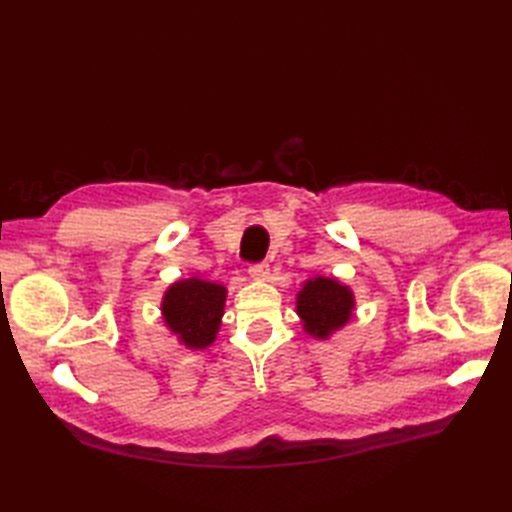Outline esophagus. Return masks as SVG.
<instances>
[{
    "mask_svg": "<svg viewBox=\"0 0 512 512\" xmlns=\"http://www.w3.org/2000/svg\"><path fill=\"white\" fill-rule=\"evenodd\" d=\"M247 271H250V275L254 277V280H267L269 265H267V262H256V265H252Z\"/></svg>",
    "mask_w": 512,
    "mask_h": 512,
    "instance_id": "obj_1",
    "label": "esophagus"
}]
</instances>
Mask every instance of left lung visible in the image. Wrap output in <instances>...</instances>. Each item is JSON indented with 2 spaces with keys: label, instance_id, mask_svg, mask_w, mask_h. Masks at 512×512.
<instances>
[{
  "label": "left lung",
  "instance_id": "obj_1",
  "mask_svg": "<svg viewBox=\"0 0 512 512\" xmlns=\"http://www.w3.org/2000/svg\"><path fill=\"white\" fill-rule=\"evenodd\" d=\"M354 312V294L333 277L307 280L297 294V314L305 333L316 339H329L335 331L346 327Z\"/></svg>",
  "mask_w": 512,
  "mask_h": 512
}]
</instances>
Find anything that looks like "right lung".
<instances>
[{
  "mask_svg": "<svg viewBox=\"0 0 512 512\" xmlns=\"http://www.w3.org/2000/svg\"><path fill=\"white\" fill-rule=\"evenodd\" d=\"M224 305L226 288L194 275L168 286L162 297V316L185 348L205 350L220 331Z\"/></svg>",
  "mask_w": 512,
  "mask_h": 512,
  "instance_id": "obj_1",
  "label": "right lung"
}]
</instances>
